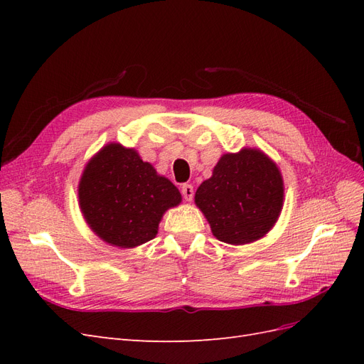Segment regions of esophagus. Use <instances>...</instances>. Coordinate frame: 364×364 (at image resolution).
Here are the masks:
<instances>
[{
  "label": "esophagus",
  "instance_id": "obj_1",
  "mask_svg": "<svg viewBox=\"0 0 364 364\" xmlns=\"http://www.w3.org/2000/svg\"><path fill=\"white\" fill-rule=\"evenodd\" d=\"M181 193H182L183 199H185L186 202H191V200H193V197H194V188H193L191 183H183V185L181 186Z\"/></svg>",
  "mask_w": 364,
  "mask_h": 364
}]
</instances>
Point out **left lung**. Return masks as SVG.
<instances>
[{
  "instance_id": "obj_1",
  "label": "left lung",
  "mask_w": 364,
  "mask_h": 364,
  "mask_svg": "<svg viewBox=\"0 0 364 364\" xmlns=\"http://www.w3.org/2000/svg\"><path fill=\"white\" fill-rule=\"evenodd\" d=\"M282 199L277 164L255 149L222 156L213 178L196 191V205L214 237L229 245H246L266 235L279 217Z\"/></svg>"
}]
</instances>
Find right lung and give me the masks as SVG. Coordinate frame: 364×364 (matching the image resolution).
Listing matches in <instances>:
<instances>
[{
	"label": "right lung",
	"instance_id": "obj_1",
	"mask_svg": "<svg viewBox=\"0 0 364 364\" xmlns=\"http://www.w3.org/2000/svg\"><path fill=\"white\" fill-rule=\"evenodd\" d=\"M79 200L98 237L109 245L135 247L155 238L162 214L181 203V193L135 150L109 144L87 162Z\"/></svg>",
	"mask_w": 364,
	"mask_h": 364
}]
</instances>
